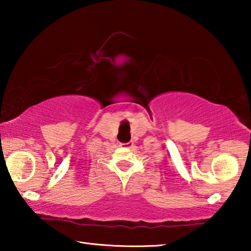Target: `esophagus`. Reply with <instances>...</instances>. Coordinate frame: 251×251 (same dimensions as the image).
<instances>
[{"mask_svg": "<svg viewBox=\"0 0 251 251\" xmlns=\"http://www.w3.org/2000/svg\"><path fill=\"white\" fill-rule=\"evenodd\" d=\"M123 147H126V148H133L134 147V143L133 142H128V143H123L122 144Z\"/></svg>", "mask_w": 251, "mask_h": 251, "instance_id": "esophagus-1", "label": "esophagus"}]
</instances>
